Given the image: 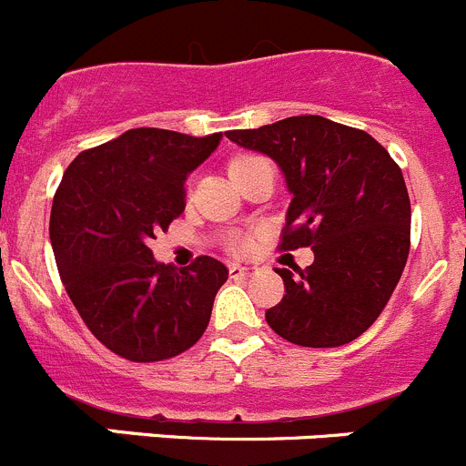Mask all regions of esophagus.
<instances>
[{"label": "esophagus", "mask_w": 466, "mask_h": 466, "mask_svg": "<svg viewBox=\"0 0 466 466\" xmlns=\"http://www.w3.org/2000/svg\"><path fill=\"white\" fill-rule=\"evenodd\" d=\"M228 272H230V277H233V279H247V277H251V274L258 272V268H247V265L233 263L228 268Z\"/></svg>", "instance_id": "esophagus-1"}]
</instances>
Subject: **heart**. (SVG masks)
<instances>
[{"label":"heart","instance_id":"heart-1","mask_svg":"<svg viewBox=\"0 0 466 466\" xmlns=\"http://www.w3.org/2000/svg\"><path fill=\"white\" fill-rule=\"evenodd\" d=\"M258 159H263V157H258V155H236V157L230 159V164H228L230 174H238V171L247 169V167H251V164L258 162ZM249 245H251V238L245 236V233H233V236L228 238L230 249L247 251L249 249Z\"/></svg>","mask_w":466,"mask_h":466}]
</instances>
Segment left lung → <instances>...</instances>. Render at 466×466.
<instances>
[{"instance_id": "1", "label": "left lung", "mask_w": 466, "mask_h": 466, "mask_svg": "<svg viewBox=\"0 0 466 466\" xmlns=\"http://www.w3.org/2000/svg\"><path fill=\"white\" fill-rule=\"evenodd\" d=\"M230 141L269 155L292 194L279 249L311 247L307 269H277L286 295L265 311L281 339L339 348L369 329L410 256L411 208L402 171L369 132L322 116H290Z\"/></svg>"}]
</instances>
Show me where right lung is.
Segmentation results:
<instances>
[{
  "label": "right lung",
  "mask_w": 466,
  "mask_h": 466,
  "mask_svg": "<svg viewBox=\"0 0 466 466\" xmlns=\"http://www.w3.org/2000/svg\"><path fill=\"white\" fill-rule=\"evenodd\" d=\"M219 139L135 127L82 150L56 187L50 240L61 281L88 331L127 361H164L192 348L228 279L212 256L176 269L148 247L183 215L187 174Z\"/></svg>",
  "instance_id": "1"
}]
</instances>
